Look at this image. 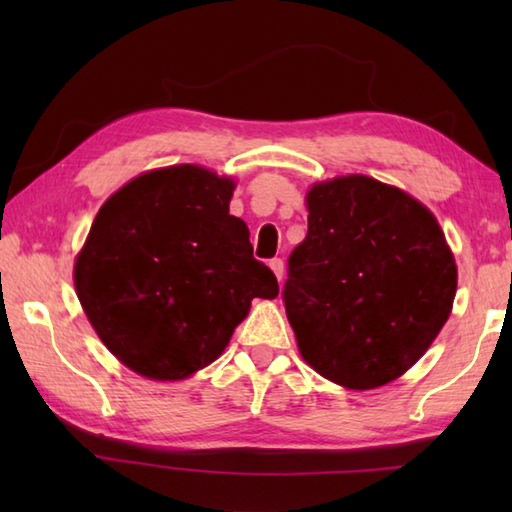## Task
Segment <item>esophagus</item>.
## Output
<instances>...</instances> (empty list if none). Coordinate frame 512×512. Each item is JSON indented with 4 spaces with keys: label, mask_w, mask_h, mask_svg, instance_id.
Masks as SVG:
<instances>
[{
    "label": "esophagus",
    "mask_w": 512,
    "mask_h": 512,
    "mask_svg": "<svg viewBox=\"0 0 512 512\" xmlns=\"http://www.w3.org/2000/svg\"><path fill=\"white\" fill-rule=\"evenodd\" d=\"M270 268H273V273H275V277L281 281V279H284V273H286V270H284V259H281V257H275V259H270V264H268Z\"/></svg>",
    "instance_id": "esophagus-1"
}]
</instances>
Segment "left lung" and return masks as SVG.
I'll use <instances>...</instances> for the list:
<instances>
[{
    "instance_id": "obj_1",
    "label": "left lung",
    "mask_w": 512,
    "mask_h": 512,
    "mask_svg": "<svg viewBox=\"0 0 512 512\" xmlns=\"http://www.w3.org/2000/svg\"><path fill=\"white\" fill-rule=\"evenodd\" d=\"M284 306L301 356L347 389L405 374L447 323L458 268L436 217L367 176L314 184Z\"/></svg>"
}]
</instances>
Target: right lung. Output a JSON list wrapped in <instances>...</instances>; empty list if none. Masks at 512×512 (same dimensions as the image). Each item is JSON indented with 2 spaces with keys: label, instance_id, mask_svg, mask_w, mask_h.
Masks as SVG:
<instances>
[{
  "label": "right lung",
  "instance_id": "add662e5",
  "mask_svg": "<svg viewBox=\"0 0 512 512\" xmlns=\"http://www.w3.org/2000/svg\"><path fill=\"white\" fill-rule=\"evenodd\" d=\"M235 182L178 165L107 200L76 257L74 286L107 350L140 376L180 380L213 363L250 301L277 277L228 215Z\"/></svg>",
  "mask_w": 512,
  "mask_h": 512
}]
</instances>
